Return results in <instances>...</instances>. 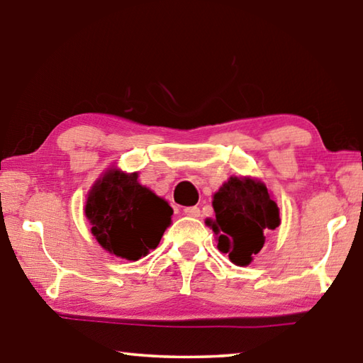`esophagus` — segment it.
Returning <instances> with one entry per match:
<instances>
[{
    "mask_svg": "<svg viewBox=\"0 0 363 363\" xmlns=\"http://www.w3.org/2000/svg\"><path fill=\"white\" fill-rule=\"evenodd\" d=\"M184 214H187V216H190V218H199L200 208L199 206H187V208H184Z\"/></svg>",
    "mask_w": 363,
    "mask_h": 363,
    "instance_id": "esophagus-1",
    "label": "esophagus"
}]
</instances>
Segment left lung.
<instances>
[{
	"instance_id": "obj_1",
	"label": "left lung",
	"mask_w": 363,
	"mask_h": 363,
	"mask_svg": "<svg viewBox=\"0 0 363 363\" xmlns=\"http://www.w3.org/2000/svg\"><path fill=\"white\" fill-rule=\"evenodd\" d=\"M213 208L216 219L206 220L218 235V250L237 266H248L264 247V233L279 227V206L259 181L230 177L218 194Z\"/></svg>"
}]
</instances>
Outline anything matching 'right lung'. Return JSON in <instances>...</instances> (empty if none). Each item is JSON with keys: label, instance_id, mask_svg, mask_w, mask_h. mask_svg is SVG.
Instances as JSON below:
<instances>
[{"label": "right lung", "instance_id": "add662e5", "mask_svg": "<svg viewBox=\"0 0 363 363\" xmlns=\"http://www.w3.org/2000/svg\"><path fill=\"white\" fill-rule=\"evenodd\" d=\"M96 240L115 256L138 261L157 248L171 223V206L138 182V174L108 169L84 208Z\"/></svg>", "mask_w": 363, "mask_h": 363}]
</instances>
